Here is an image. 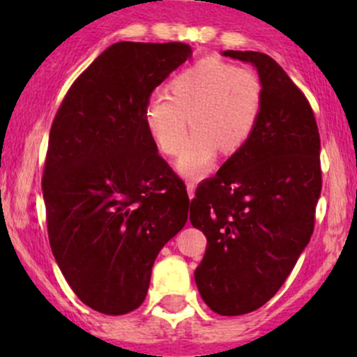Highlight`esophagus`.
Listing matches in <instances>:
<instances>
[{
    "instance_id": "esophagus-1",
    "label": "esophagus",
    "mask_w": 357,
    "mask_h": 357,
    "mask_svg": "<svg viewBox=\"0 0 357 357\" xmlns=\"http://www.w3.org/2000/svg\"><path fill=\"white\" fill-rule=\"evenodd\" d=\"M186 190H188V196H190V199L195 198L196 184H195V183H188V184H186Z\"/></svg>"
}]
</instances>
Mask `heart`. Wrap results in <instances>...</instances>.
<instances>
[{
  "mask_svg": "<svg viewBox=\"0 0 357 357\" xmlns=\"http://www.w3.org/2000/svg\"><path fill=\"white\" fill-rule=\"evenodd\" d=\"M261 97L264 89L255 72L218 56H204L176 73L167 93L151 97L142 119L154 144L169 158L181 151L190 121L193 130L178 171L186 178H202L211 169L218 149L233 154L247 144L260 117Z\"/></svg>",
  "mask_w": 357,
  "mask_h": 357,
  "instance_id": "obj_1",
  "label": "heart"
}]
</instances>
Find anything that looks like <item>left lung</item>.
Masks as SVG:
<instances>
[{"label":"left lung","mask_w":357,"mask_h":357,"mask_svg":"<svg viewBox=\"0 0 357 357\" xmlns=\"http://www.w3.org/2000/svg\"><path fill=\"white\" fill-rule=\"evenodd\" d=\"M257 68L264 97L252 137L196 190L190 221L206 236L195 272L220 315L257 310L277 294L314 231L322 188L312 107L272 56L227 50Z\"/></svg>","instance_id":"8db88e82"}]
</instances>
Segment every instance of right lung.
<instances>
[{
    "label": "right lung",
    "instance_id": "right-lung-1",
    "mask_svg": "<svg viewBox=\"0 0 357 357\" xmlns=\"http://www.w3.org/2000/svg\"><path fill=\"white\" fill-rule=\"evenodd\" d=\"M191 56L186 43L110 45L72 84L42 178L50 247L90 309L132 312L161 248L186 225V188L158 154L142 110Z\"/></svg>",
    "mask_w": 357,
    "mask_h": 357
}]
</instances>
